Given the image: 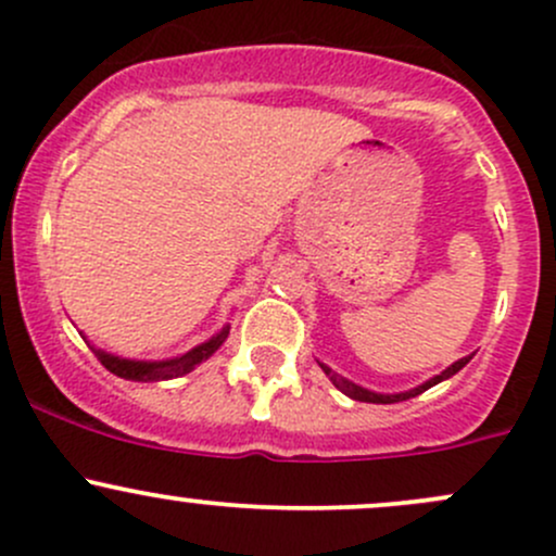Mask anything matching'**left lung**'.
<instances>
[{"label": "left lung", "mask_w": 556, "mask_h": 556, "mask_svg": "<svg viewBox=\"0 0 556 556\" xmlns=\"http://www.w3.org/2000/svg\"><path fill=\"white\" fill-rule=\"evenodd\" d=\"M469 361H471V355L462 357V361H456V363H453V366H447L445 371H440L438 376H432V379L424 381V384L414 387V390H408V392H395V395H381V392H371V390H366V387H361V384H355V381L344 379V376L333 374L331 368L326 366V363H320V368H324V374L328 376V379L333 381V387H337V390H342L344 395L352 397V400H361V403H400V400H410V397L421 395V392H427L429 387H434V384H440V381L451 379V376L462 371V368L467 366Z\"/></svg>", "instance_id": "1"}]
</instances>
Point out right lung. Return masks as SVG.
Listing matches in <instances>:
<instances>
[{"mask_svg":"<svg viewBox=\"0 0 556 556\" xmlns=\"http://www.w3.org/2000/svg\"><path fill=\"white\" fill-rule=\"evenodd\" d=\"M230 326H225L223 331L214 333L212 339L199 348H193L190 352H185L180 357H172V361H127V357H116L109 355L103 350H94L98 361L109 368L111 374L122 376V379L129 381H164V379H177V376L190 374L199 363H204L206 357H212L214 352L223 348V342L228 339Z\"/></svg>","mask_w":556,"mask_h":556,"instance_id":"add662e5","label":"right lung"}]
</instances>
